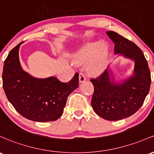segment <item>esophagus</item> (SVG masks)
<instances>
[{
    "label": "esophagus",
    "instance_id": "esophagus-1",
    "mask_svg": "<svg viewBox=\"0 0 154 154\" xmlns=\"http://www.w3.org/2000/svg\"><path fill=\"white\" fill-rule=\"evenodd\" d=\"M86 77H85V76L83 74H82V73H80V75H79V82H80V83H82V82H85V81L86 80Z\"/></svg>",
    "mask_w": 154,
    "mask_h": 154
}]
</instances>
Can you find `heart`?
I'll return each instance as SVG.
<instances>
[{
    "mask_svg": "<svg viewBox=\"0 0 154 154\" xmlns=\"http://www.w3.org/2000/svg\"><path fill=\"white\" fill-rule=\"evenodd\" d=\"M109 47L102 42L86 45L74 52L73 62L77 65H85L88 74L93 76L102 74L105 71L109 58Z\"/></svg>",
    "mask_w": 154,
    "mask_h": 154,
    "instance_id": "obj_1",
    "label": "heart"
}]
</instances>
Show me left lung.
<instances>
[{"label":"left lung","instance_id":"1","mask_svg":"<svg viewBox=\"0 0 154 154\" xmlns=\"http://www.w3.org/2000/svg\"><path fill=\"white\" fill-rule=\"evenodd\" d=\"M115 42V54L134 62L131 75L116 78L110 65L99 77L91 80L94 92L93 109L107 121H118L135 113L143 105L151 85V73L143 52L134 42L118 33L107 31Z\"/></svg>","mask_w":154,"mask_h":154}]
</instances>
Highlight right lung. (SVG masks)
<instances>
[{
    "label": "right lung",
    "instance_id": "add662e5",
    "mask_svg": "<svg viewBox=\"0 0 154 154\" xmlns=\"http://www.w3.org/2000/svg\"><path fill=\"white\" fill-rule=\"evenodd\" d=\"M10 51L4 62L3 87L8 100L20 115L37 122L56 121L63 112L67 98L78 88L79 74L66 83L56 77L37 78L22 68L19 50Z\"/></svg>",
    "mask_w": 154,
    "mask_h": 154
}]
</instances>
